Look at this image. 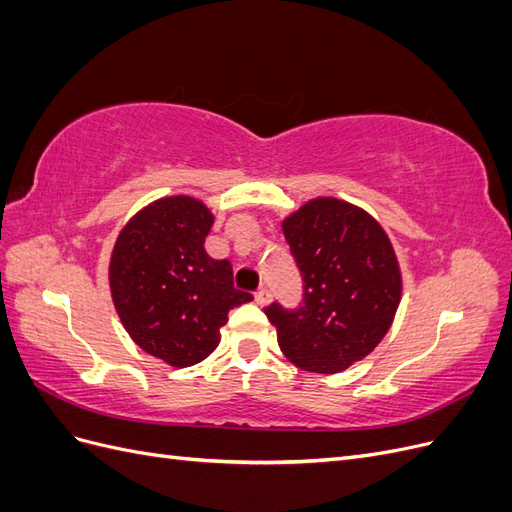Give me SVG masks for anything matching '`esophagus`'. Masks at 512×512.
Instances as JSON below:
<instances>
[{"label":"esophagus","mask_w":512,"mask_h":512,"mask_svg":"<svg viewBox=\"0 0 512 512\" xmlns=\"http://www.w3.org/2000/svg\"><path fill=\"white\" fill-rule=\"evenodd\" d=\"M254 299H256L258 305H269L273 297H271V292H269L267 288H260V290L254 294Z\"/></svg>","instance_id":"esophagus-1"}]
</instances>
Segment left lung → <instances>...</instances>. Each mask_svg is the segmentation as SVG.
<instances>
[{"label": "left lung", "instance_id": "8db88e82", "mask_svg": "<svg viewBox=\"0 0 512 512\" xmlns=\"http://www.w3.org/2000/svg\"><path fill=\"white\" fill-rule=\"evenodd\" d=\"M305 282V301L265 314L286 359L314 374H339L382 342L401 301L399 260L382 224L348 200L318 196L282 220Z\"/></svg>", "mask_w": 512, "mask_h": 512}]
</instances>
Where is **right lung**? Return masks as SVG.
<instances>
[{
	"mask_svg": "<svg viewBox=\"0 0 512 512\" xmlns=\"http://www.w3.org/2000/svg\"><path fill=\"white\" fill-rule=\"evenodd\" d=\"M213 220L196 196L158 198L121 228L108 262L123 329L138 348L177 369L205 361L230 309L254 299L235 288L230 260L207 254Z\"/></svg>",
	"mask_w": 512,
	"mask_h": 512,
	"instance_id": "1",
	"label": "right lung"
}]
</instances>
